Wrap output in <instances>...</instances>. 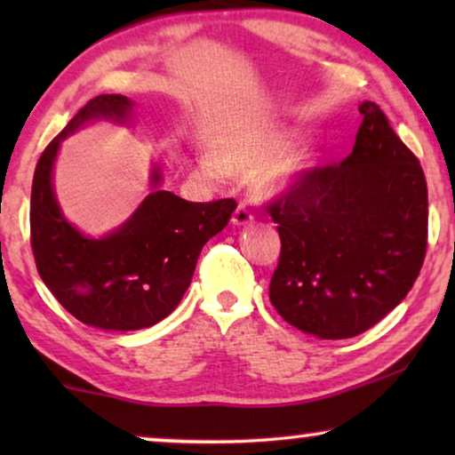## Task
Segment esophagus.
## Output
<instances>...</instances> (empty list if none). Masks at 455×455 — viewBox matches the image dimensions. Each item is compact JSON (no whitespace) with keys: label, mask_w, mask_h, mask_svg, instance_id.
<instances>
[{"label":"esophagus","mask_w":455,"mask_h":455,"mask_svg":"<svg viewBox=\"0 0 455 455\" xmlns=\"http://www.w3.org/2000/svg\"><path fill=\"white\" fill-rule=\"evenodd\" d=\"M252 221H254V217H252V213L246 207L235 209V213L232 217L234 226H248V223H252Z\"/></svg>","instance_id":"obj_1"}]
</instances>
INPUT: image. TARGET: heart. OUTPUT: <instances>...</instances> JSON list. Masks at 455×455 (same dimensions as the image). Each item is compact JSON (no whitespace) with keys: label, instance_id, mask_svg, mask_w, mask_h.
<instances>
[{"label":"heart","instance_id":"obj_1","mask_svg":"<svg viewBox=\"0 0 455 455\" xmlns=\"http://www.w3.org/2000/svg\"><path fill=\"white\" fill-rule=\"evenodd\" d=\"M290 142V134L283 130H257V132L242 134L228 142L220 153V161L232 170H254L265 165L259 172L257 182L267 192H285L300 182L315 164V155L307 147L283 151ZM213 155L203 159V170L207 173H220L221 165Z\"/></svg>","mask_w":455,"mask_h":455}]
</instances>
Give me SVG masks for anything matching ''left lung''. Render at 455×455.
<instances>
[{"label":"left lung","mask_w":455,"mask_h":455,"mask_svg":"<svg viewBox=\"0 0 455 455\" xmlns=\"http://www.w3.org/2000/svg\"><path fill=\"white\" fill-rule=\"evenodd\" d=\"M352 153L310 170L267 211L282 252L269 298L321 339L366 331L400 304L427 252V180L377 103H360Z\"/></svg>","instance_id":"obj_1"}]
</instances>
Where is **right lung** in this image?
Instances as JSON below:
<instances>
[{"instance_id": "right-lung-1", "label": "right lung", "mask_w": 455, "mask_h": 455, "mask_svg": "<svg viewBox=\"0 0 455 455\" xmlns=\"http://www.w3.org/2000/svg\"><path fill=\"white\" fill-rule=\"evenodd\" d=\"M134 103L124 95L91 99L49 142L36 164L30 192V244L36 271L72 316L105 331H136L165 319L182 300L203 246L228 226L234 198L188 203L153 192L116 232L91 238L61 213L53 190V164L66 136L89 122L126 124Z\"/></svg>"}]
</instances>
